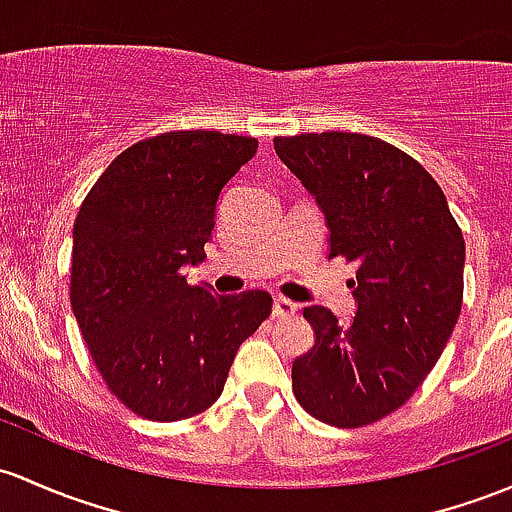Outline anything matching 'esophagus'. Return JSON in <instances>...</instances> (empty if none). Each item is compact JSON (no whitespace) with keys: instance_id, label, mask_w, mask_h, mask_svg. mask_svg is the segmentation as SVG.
Returning <instances> with one entry per match:
<instances>
[{"instance_id":"obj_1","label":"esophagus","mask_w":512,"mask_h":512,"mask_svg":"<svg viewBox=\"0 0 512 512\" xmlns=\"http://www.w3.org/2000/svg\"><path fill=\"white\" fill-rule=\"evenodd\" d=\"M295 312H298V305H295L293 300L288 298L273 300V317H278V320H288V317H293Z\"/></svg>"}]
</instances>
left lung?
I'll return each mask as SVG.
<instances>
[{
    "instance_id": "left-lung-1",
    "label": "left lung",
    "mask_w": 512,
    "mask_h": 512,
    "mask_svg": "<svg viewBox=\"0 0 512 512\" xmlns=\"http://www.w3.org/2000/svg\"><path fill=\"white\" fill-rule=\"evenodd\" d=\"M280 161L315 197L329 256L356 261V315L302 310L315 344L293 361L298 403L334 427H364L420 388L454 332L466 246L447 197L415 158L364 134L278 136Z\"/></svg>"
}]
</instances>
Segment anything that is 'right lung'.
I'll return each mask as SVG.
<instances>
[{
    "instance_id": "add662e5",
    "label": "right lung",
    "mask_w": 512,
    "mask_h": 512,
    "mask_svg": "<svg viewBox=\"0 0 512 512\" xmlns=\"http://www.w3.org/2000/svg\"><path fill=\"white\" fill-rule=\"evenodd\" d=\"M258 141L170 131L119 153L73 227L70 305L97 371L136 415L178 422L222 395L244 339L271 315L266 290L188 285L205 261L224 185Z\"/></svg>"
}]
</instances>
